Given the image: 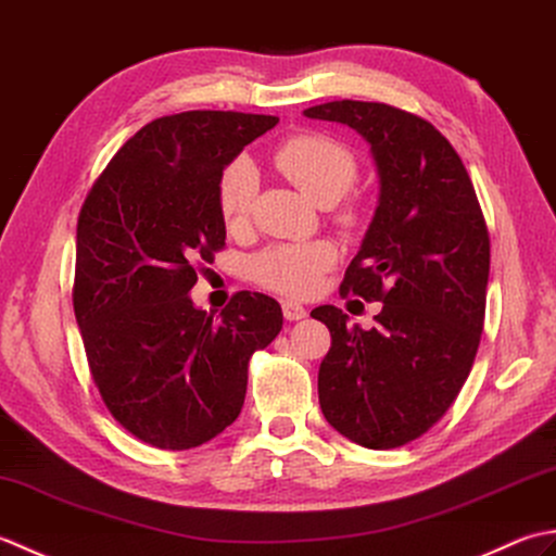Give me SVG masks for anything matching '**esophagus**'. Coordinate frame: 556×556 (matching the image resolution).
Wrapping results in <instances>:
<instances>
[{
    "mask_svg": "<svg viewBox=\"0 0 556 556\" xmlns=\"http://www.w3.org/2000/svg\"><path fill=\"white\" fill-rule=\"evenodd\" d=\"M281 313H285V317H287L289 323L303 320V317L308 315V311H305L301 303H293V301H285V303H281Z\"/></svg>",
    "mask_w": 556,
    "mask_h": 556,
    "instance_id": "1",
    "label": "esophagus"
}]
</instances>
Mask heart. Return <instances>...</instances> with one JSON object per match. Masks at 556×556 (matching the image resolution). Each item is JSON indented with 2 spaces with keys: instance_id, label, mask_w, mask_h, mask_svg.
Segmentation results:
<instances>
[{
  "instance_id": "1",
  "label": "heart",
  "mask_w": 556,
  "mask_h": 556,
  "mask_svg": "<svg viewBox=\"0 0 556 556\" xmlns=\"http://www.w3.org/2000/svg\"><path fill=\"white\" fill-rule=\"evenodd\" d=\"M275 164L291 184L315 200L317 205H332L346 195L358 176L353 152L337 140L317 134L287 138L275 150ZM255 191V167L251 160L236 157L222 169L217 179V207L227 227L245 219ZM358 207L344 205L337 212L341 227H356ZM337 263V248L329 241L279 243L253 257L251 275L260 287L281 296L305 299L320 287L323 275Z\"/></svg>"
}]
</instances>
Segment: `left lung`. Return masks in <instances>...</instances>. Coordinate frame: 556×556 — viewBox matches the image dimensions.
<instances>
[{"label":"left lung","mask_w":556,"mask_h":556,"mask_svg":"<svg viewBox=\"0 0 556 556\" xmlns=\"http://www.w3.org/2000/svg\"><path fill=\"white\" fill-rule=\"evenodd\" d=\"M346 124L370 143L380 205L341 296L380 301L375 327L320 305L332 346L317 372L327 422L368 448L404 446L454 404L473 368L490 277V233L452 143L384 102L339 100L303 112Z\"/></svg>","instance_id":"left-lung-1"}]
</instances>
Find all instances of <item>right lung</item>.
Masks as SVG:
<instances>
[{"instance_id":"add662e5","label":"right lung","mask_w":556,"mask_h":556,"mask_svg":"<svg viewBox=\"0 0 556 556\" xmlns=\"http://www.w3.org/2000/svg\"><path fill=\"white\" fill-rule=\"evenodd\" d=\"M277 116L193 110L128 138L80 207L74 313L92 382L114 420L184 452L239 418L248 363L279 334L281 308L239 291L219 315L188 291L224 248L217 179Z\"/></svg>"}]
</instances>
